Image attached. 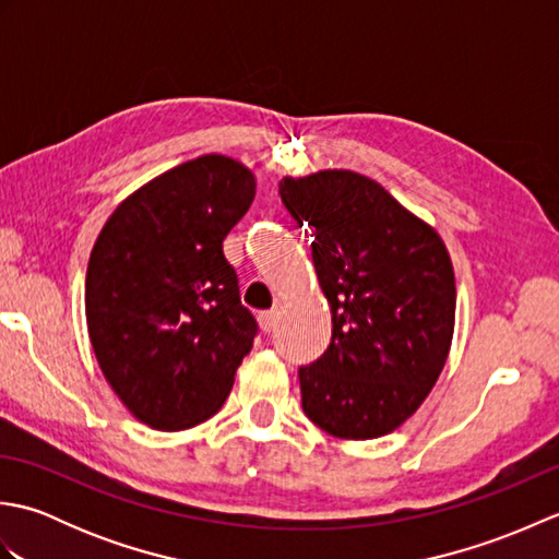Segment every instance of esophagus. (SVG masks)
I'll return each instance as SVG.
<instances>
[{"instance_id":"esophagus-1","label":"esophagus","mask_w":559,"mask_h":559,"mask_svg":"<svg viewBox=\"0 0 559 559\" xmlns=\"http://www.w3.org/2000/svg\"><path fill=\"white\" fill-rule=\"evenodd\" d=\"M259 324H261V329L266 331V334H271V331L276 329V324H278V314H276V312H264V314H259Z\"/></svg>"}]
</instances>
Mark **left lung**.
Wrapping results in <instances>:
<instances>
[{
	"label": "left lung",
	"instance_id": "left-lung-1",
	"mask_svg": "<svg viewBox=\"0 0 559 559\" xmlns=\"http://www.w3.org/2000/svg\"><path fill=\"white\" fill-rule=\"evenodd\" d=\"M312 233L331 343L298 370L302 411L343 439L382 437L430 394L454 334L456 286L444 242L382 185L350 170L281 182Z\"/></svg>",
	"mask_w": 559,
	"mask_h": 559
}]
</instances>
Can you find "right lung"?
Returning <instances> with one entry per match:
<instances>
[{
    "instance_id": "1",
    "label": "right lung",
    "mask_w": 559,
    "mask_h": 559,
    "mask_svg": "<svg viewBox=\"0 0 559 559\" xmlns=\"http://www.w3.org/2000/svg\"><path fill=\"white\" fill-rule=\"evenodd\" d=\"M254 175L201 156L141 187L105 223L86 271V322L100 370L141 423L209 420L259 334L240 302L225 235L254 201Z\"/></svg>"
}]
</instances>
